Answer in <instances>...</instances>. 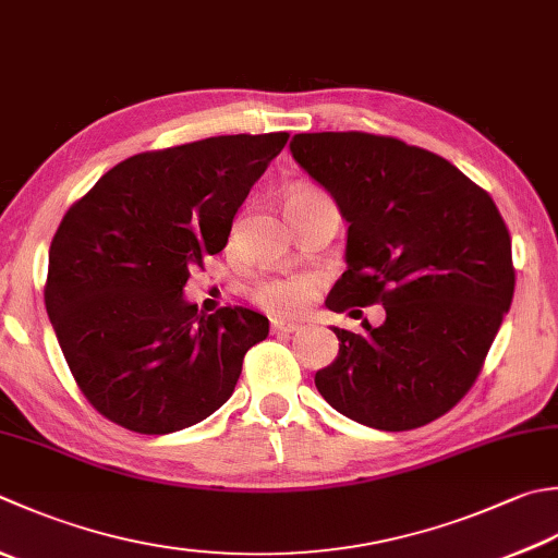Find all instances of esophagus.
Instances as JSON below:
<instances>
[{
    "instance_id": "1",
    "label": "esophagus",
    "mask_w": 558,
    "mask_h": 558,
    "mask_svg": "<svg viewBox=\"0 0 558 558\" xmlns=\"http://www.w3.org/2000/svg\"><path fill=\"white\" fill-rule=\"evenodd\" d=\"M270 329H272V333H294L300 329V324H294V322H272L270 324Z\"/></svg>"
}]
</instances>
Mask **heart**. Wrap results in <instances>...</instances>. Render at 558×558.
<instances>
[{
  "label": "heart",
  "mask_w": 558,
  "mask_h": 558,
  "mask_svg": "<svg viewBox=\"0 0 558 558\" xmlns=\"http://www.w3.org/2000/svg\"><path fill=\"white\" fill-rule=\"evenodd\" d=\"M288 201L294 203H314V201H329L322 191L316 189H294ZM251 298H254L260 307L272 312V314H298L312 298V282L302 276H280V278H264L258 280L254 290H251Z\"/></svg>",
  "instance_id": "obj_1"
}]
</instances>
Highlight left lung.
Listing matches in <instances>:
<instances>
[{
  "label": "left lung",
  "instance_id": "8db88e82",
  "mask_svg": "<svg viewBox=\"0 0 558 558\" xmlns=\"http://www.w3.org/2000/svg\"><path fill=\"white\" fill-rule=\"evenodd\" d=\"M290 151L348 222V270L326 307L387 312L363 333L333 326L338 355L316 389L377 430L440 418L482 373L515 290L496 203L454 163L397 137L300 133Z\"/></svg>",
  "mask_w": 558,
  "mask_h": 558
}]
</instances>
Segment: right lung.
Segmentation results:
<instances>
[{"label": "right lung", "mask_w": 558, "mask_h": 558, "mask_svg": "<svg viewBox=\"0 0 558 558\" xmlns=\"http://www.w3.org/2000/svg\"><path fill=\"white\" fill-rule=\"evenodd\" d=\"M288 137L220 135L142 151L62 217L46 310L82 395L108 421L177 433L232 397L268 319L246 307L203 314L183 288L203 256L227 246L236 210Z\"/></svg>", "instance_id": "obj_1"}]
</instances>
